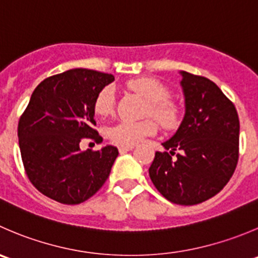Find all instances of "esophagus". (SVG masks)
<instances>
[{"label":"esophagus","mask_w":258,"mask_h":258,"mask_svg":"<svg viewBox=\"0 0 258 258\" xmlns=\"http://www.w3.org/2000/svg\"><path fill=\"white\" fill-rule=\"evenodd\" d=\"M135 149V145H130V146H119L118 150L119 152H127V151H131V150Z\"/></svg>","instance_id":"1"}]
</instances>
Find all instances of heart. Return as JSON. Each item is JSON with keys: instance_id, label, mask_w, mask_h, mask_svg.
<instances>
[{"instance_id": "heart-1", "label": "heart", "mask_w": 258, "mask_h": 258, "mask_svg": "<svg viewBox=\"0 0 258 258\" xmlns=\"http://www.w3.org/2000/svg\"><path fill=\"white\" fill-rule=\"evenodd\" d=\"M130 89L149 101L147 114L157 119L166 128L176 126L179 122V108L169 99V89L165 84L155 78L142 77L132 79L127 83ZM116 106V93L113 86H106L97 93L93 102L96 114L107 117L113 113ZM157 124L152 118L142 121H119L107 130V136L113 144L119 146H130L139 144L145 137L156 134Z\"/></svg>"}]
</instances>
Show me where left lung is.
I'll list each match as a JSON object with an SVG mask.
<instances>
[{"label":"left lung","instance_id":"obj_1","mask_svg":"<svg viewBox=\"0 0 258 258\" xmlns=\"http://www.w3.org/2000/svg\"><path fill=\"white\" fill-rule=\"evenodd\" d=\"M185 116L176 134L155 154L150 179L180 206L203 203L227 185L238 162L239 119L234 104L208 78L180 72ZM175 151L177 159H172Z\"/></svg>","mask_w":258,"mask_h":258}]
</instances>
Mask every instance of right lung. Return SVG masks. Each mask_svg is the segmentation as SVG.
<instances>
[{
  "label": "right lung",
  "instance_id": "right-lung-1",
  "mask_svg": "<svg viewBox=\"0 0 258 258\" xmlns=\"http://www.w3.org/2000/svg\"><path fill=\"white\" fill-rule=\"evenodd\" d=\"M113 81L112 74L72 69L44 79L32 92L17 127L20 152L29 180L50 199L81 204L108 179L117 147L82 151L79 144L103 141L93 128V102Z\"/></svg>",
  "mask_w": 258,
  "mask_h": 258
}]
</instances>
